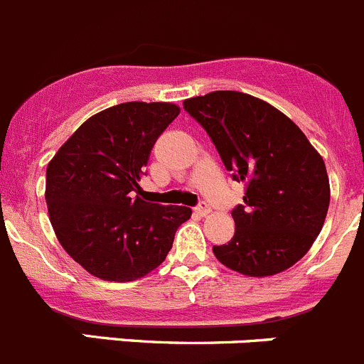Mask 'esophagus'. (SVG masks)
<instances>
[{"label":"esophagus","mask_w":364,"mask_h":364,"mask_svg":"<svg viewBox=\"0 0 364 364\" xmlns=\"http://www.w3.org/2000/svg\"><path fill=\"white\" fill-rule=\"evenodd\" d=\"M195 213L198 214V216H207V214L210 213V207H209V203H207V202H200L198 205L195 207Z\"/></svg>","instance_id":"1"}]
</instances>
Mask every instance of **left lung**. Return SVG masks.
<instances>
[{"label": "left lung", "mask_w": 364, "mask_h": 364, "mask_svg": "<svg viewBox=\"0 0 364 364\" xmlns=\"http://www.w3.org/2000/svg\"><path fill=\"white\" fill-rule=\"evenodd\" d=\"M209 134L232 178L247 184L234 207V237L213 247L221 264L248 277L291 268L323 227L331 188L321 155L286 114L237 91L184 102Z\"/></svg>", "instance_id": "left-lung-1"}]
</instances>
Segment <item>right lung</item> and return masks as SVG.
Masks as SVG:
<instances>
[{
  "instance_id": "right-lung-1",
  "label": "right lung",
  "mask_w": 364,
  "mask_h": 364,
  "mask_svg": "<svg viewBox=\"0 0 364 364\" xmlns=\"http://www.w3.org/2000/svg\"><path fill=\"white\" fill-rule=\"evenodd\" d=\"M180 114L173 103L128 102L89 117L46 169V203L62 248L84 269L130 282L157 268L191 209L144 202L151 148Z\"/></svg>"
}]
</instances>
